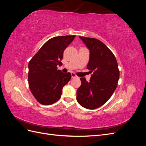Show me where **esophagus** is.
<instances>
[{
    "mask_svg": "<svg viewBox=\"0 0 146 146\" xmlns=\"http://www.w3.org/2000/svg\"><path fill=\"white\" fill-rule=\"evenodd\" d=\"M71 76H72V78H76L77 77V76L76 75V74L74 73V72H71Z\"/></svg>",
    "mask_w": 146,
    "mask_h": 146,
    "instance_id": "obj_1",
    "label": "esophagus"
}]
</instances>
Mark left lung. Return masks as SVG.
I'll use <instances>...</instances> for the list:
<instances>
[{"label": "left lung", "mask_w": 146, "mask_h": 146, "mask_svg": "<svg viewBox=\"0 0 146 146\" xmlns=\"http://www.w3.org/2000/svg\"><path fill=\"white\" fill-rule=\"evenodd\" d=\"M80 38L90 50L87 69L92 74L88 82L85 78H80L82 85L77 90V100L85 108H98L107 102L117 86V62L113 52L99 39Z\"/></svg>", "instance_id": "left-lung-1"}]
</instances>
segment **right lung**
<instances>
[{
    "label": "right lung",
    "mask_w": 146,
    "mask_h": 146,
    "mask_svg": "<svg viewBox=\"0 0 146 146\" xmlns=\"http://www.w3.org/2000/svg\"><path fill=\"white\" fill-rule=\"evenodd\" d=\"M76 35L59 36L46 41L29 63L28 81L35 98L42 105H48L58 101L64 85L71 78V74L58 70L64 50Z\"/></svg>",
    "instance_id": "obj_1"
}]
</instances>
